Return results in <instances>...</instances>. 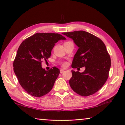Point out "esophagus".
Returning <instances> with one entry per match:
<instances>
[{
    "instance_id": "1",
    "label": "esophagus",
    "mask_w": 125,
    "mask_h": 125,
    "mask_svg": "<svg viewBox=\"0 0 125 125\" xmlns=\"http://www.w3.org/2000/svg\"><path fill=\"white\" fill-rule=\"evenodd\" d=\"M63 72H64V70H62V69H61V70H60V73H63Z\"/></svg>"
}]
</instances>
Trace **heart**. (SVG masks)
Wrapping results in <instances>:
<instances>
[{
    "mask_svg": "<svg viewBox=\"0 0 125 125\" xmlns=\"http://www.w3.org/2000/svg\"><path fill=\"white\" fill-rule=\"evenodd\" d=\"M66 65H67V63H66V62L63 63V64H62V66H63V67H66Z\"/></svg>",
    "mask_w": 125,
    "mask_h": 125,
    "instance_id": "b5f03b06",
    "label": "heart"
}]
</instances>
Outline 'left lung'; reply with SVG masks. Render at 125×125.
Wrapping results in <instances>:
<instances>
[{
    "mask_svg": "<svg viewBox=\"0 0 125 125\" xmlns=\"http://www.w3.org/2000/svg\"><path fill=\"white\" fill-rule=\"evenodd\" d=\"M72 39L78 49L73 58L72 67H85L83 72L72 71L71 88L77 94L88 96L97 92L108 77L111 58L104 43L99 38L83 31L63 33Z\"/></svg>",
    "mask_w": 125,
    "mask_h": 125,
    "instance_id": "left-lung-1",
    "label": "left lung"
}]
</instances>
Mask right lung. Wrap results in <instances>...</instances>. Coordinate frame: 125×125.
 <instances>
[{
	"mask_svg": "<svg viewBox=\"0 0 125 125\" xmlns=\"http://www.w3.org/2000/svg\"><path fill=\"white\" fill-rule=\"evenodd\" d=\"M66 38L58 33H38L22 42L13 62L14 72L28 94L42 97L52 90L60 73L57 67L49 71L42 67V61L51 57L55 43Z\"/></svg>",
	"mask_w": 125,
	"mask_h": 125,
	"instance_id": "add662e5",
	"label": "right lung"
}]
</instances>
